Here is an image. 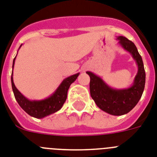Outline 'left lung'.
Listing matches in <instances>:
<instances>
[{"label": "left lung", "instance_id": "8db88e82", "mask_svg": "<svg viewBox=\"0 0 157 157\" xmlns=\"http://www.w3.org/2000/svg\"><path fill=\"white\" fill-rule=\"evenodd\" d=\"M123 48L131 52L138 64V73L132 87L127 90H115L105 85L98 76L87 72L90 76V95L97 105L112 115H123L127 114L136 105L142 96L145 85V71L142 57L136 45L127 38L118 37Z\"/></svg>", "mask_w": 157, "mask_h": 157}]
</instances>
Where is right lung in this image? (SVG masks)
Returning <instances> with one entry per match:
<instances>
[{"mask_svg":"<svg viewBox=\"0 0 157 157\" xmlns=\"http://www.w3.org/2000/svg\"><path fill=\"white\" fill-rule=\"evenodd\" d=\"M16 58V57H15ZM15 58L13 62V67L14 64ZM13 76V74H12ZM11 76V83H12V89L14 94L15 99L17 100L19 105L29 115L37 118H43L46 116L52 114L55 112L58 111L63 106V103L65 102L67 98V90L72 82L76 81L79 73L69 76L63 80L59 86L57 90L55 92L53 95L42 101H30L17 90L15 87L14 83L13 81V76Z\"/></svg>","mask_w":157,"mask_h":157,"instance_id":"1","label":"right lung"}]
</instances>
